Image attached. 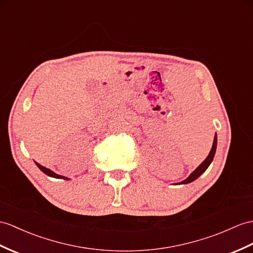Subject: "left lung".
I'll return each mask as SVG.
<instances>
[{"label": "left lung", "instance_id": "obj_1", "mask_svg": "<svg viewBox=\"0 0 253 253\" xmlns=\"http://www.w3.org/2000/svg\"><path fill=\"white\" fill-rule=\"evenodd\" d=\"M215 149H217V134H214V138H213V143H212V147H211V152H209V155L207 156V158L203 161L198 168H196L192 173H191L189 175V177L187 178V179H184L183 181H180L178 182L176 184H187V183H190L194 181L195 179H198V178L204 173V171L208 169V166L211 165V163L212 162L213 160V157H214V153H215Z\"/></svg>", "mask_w": 253, "mask_h": 253}]
</instances>
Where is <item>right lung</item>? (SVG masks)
Returning <instances> with one entry per match:
<instances>
[{
  "label": "right lung",
  "instance_id": "obj_1",
  "mask_svg": "<svg viewBox=\"0 0 253 253\" xmlns=\"http://www.w3.org/2000/svg\"><path fill=\"white\" fill-rule=\"evenodd\" d=\"M35 162V161H34ZM35 164H36V166H38V168L42 171V173L44 174H46L47 176H49V177H53V178H59V179H64V180H69V178L67 177H65V176H61V175H58V174H55L54 171H52L51 169H47V168H45V166H42V165H41L40 163H38V162H35Z\"/></svg>",
  "mask_w": 253,
  "mask_h": 253
}]
</instances>
